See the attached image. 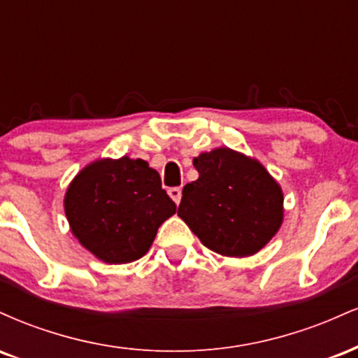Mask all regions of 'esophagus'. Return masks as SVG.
<instances>
[{"mask_svg": "<svg viewBox=\"0 0 358 358\" xmlns=\"http://www.w3.org/2000/svg\"><path fill=\"white\" fill-rule=\"evenodd\" d=\"M168 195H170L171 200H173V202L178 205L180 200H182V188H180V187L168 188Z\"/></svg>", "mask_w": 358, "mask_h": 358, "instance_id": "esophagus-1", "label": "esophagus"}]
</instances>
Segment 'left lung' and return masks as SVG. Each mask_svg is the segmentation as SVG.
Returning a JSON list of instances; mask_svg holds the SVG:
<instances>
[{
	"instance_id": "1",
	"label": "left lung",
	"mask_w": 358,
	"mask_h": 358,
	"mask_svg": "<svg viewBox=\"0 0 358 358\" xmlns=\"http://www.w3.org/2000/svg\"><path fill=\"white\" fill-rule=\"evenodd\" d=\"M195 182L183 187L178 215L200 242L227 257H249L285 219L282 188L252 156L227 146L193 158Z\"/></svg>"
}]
</instances>
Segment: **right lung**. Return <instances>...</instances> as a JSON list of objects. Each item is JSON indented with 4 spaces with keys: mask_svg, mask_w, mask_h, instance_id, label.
<instances>
[{
    "mask_svg": "<svg viewBox=\"0 0 358 358\" xmlns=\"http://www.w3.org/2000/svg\"><path fill=\"white\" fill-rule=\"evenodd\" d=\"M64 208L73 237L108 264L145 256L159 225L176 212L158 171L126 155L82 168L69 183Z\"/></svg>",
    "mask_w": 358,
    "mask_h": 358,
    "instance_id": "right-lung-1",
    "label": "right lung"
}]
</instances>
